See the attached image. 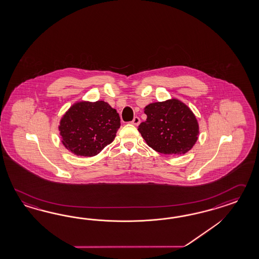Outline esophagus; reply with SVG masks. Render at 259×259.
Wrapping results in <instances>:
<instances>
[{"instance_id": "esophagus-1", "label": "esophagus", "mask_w": 259, "mask_h": 259, "mask_svg": "<svg viewBox=\"0 0 259 259\" xmlns=\"http://www.w3.org/2000/svg\"><path fill=\"white\" fill-rule=\"evenodd\" d=\"M131 123L134 124V125H139V123H140V119H139V117H135L133 119L132 121H131Z\"/></svg>"}]
</instances>
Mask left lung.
Returning a JSON list of instances; mask_svg holds the SVG:
<instances>
[{
	"label": "left lung",
	"mask_w": 259,
	"mask_h": 259,
	"mask_svg": "<svg viewBox=\"0 0 259 259\" xmlns=\"http://www.w3.org/2000/svg\"><path fill=\"white\" fill-rule=\"evenodd\" d=\"M147 120L139 126L146 143L167 155L184 154L194 147L199 125L188 106L176 98L151 103L144 107Z\"/></svg>",
	"instance_id": "1"
}]
</instances>
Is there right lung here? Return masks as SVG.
I'll list each match as a JSON object with an SVG mask.
<instances>
[{
    "instance_id": "add662e5",
    "label": "right lung",
    "mask_w": 259,
    "mask_h": 259,
    "mask_svg": "<svg viewBox=\"0 0 259 259\" xmlns=\"http://www.w3.org/2000/svg\"><path fill=\"white\" fill-rule=\"evenodd\" d=\"M120 126L119 114L107 102L79 101L63 114L59 131L66 150L92 157L113 141Z\"/></svg>"
}]
</instances>
